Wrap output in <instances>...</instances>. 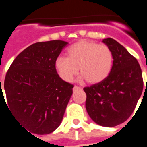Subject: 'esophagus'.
Instances as JSON below:
<instances>
[{"mask_svg": "<svg viewBox=\"0 0 147 147\" xmlns=\"http://www.w3.org/2000/svg\"><path fill=\"white\" fill-rule=\"evenodd\" d=\"M79 89H81V87L77 86H75L74 87V90H79Z\"/></svg>", "mask_w": 147, "mask_h": 147, "instance_id": "obj_1", "label": "esophagus"}]
</instances>
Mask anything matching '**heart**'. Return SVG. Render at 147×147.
<instances>
[{
  "label": "heart",
  "mask_w": 147,
  "mask_h": 147,
  "mask_svg": "<svg viewBox=\"0 0 147 147\" xmlns=\"http://www.w3.org/2000/svg\"><path fill=\"white\" fill-rule=\"evenodd\" d=\"M113 53L105 45L94 41H78L67 49V57L59 56L54 65L60 78L70 82L77 75L79 68L82 78L89 83L102 82L110 74L113 66Z\"/></svg>",
  "instance_id": "b5f03b06"
}]
</instances>
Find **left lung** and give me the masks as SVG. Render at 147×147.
Here are the masks:
<instances>
[{"label": "left lung", "mask_w": 147, "mask_h": 147, "mask_svg": "<svg viewBox=\"0 0 147 147\" xmlns=\"http://www.w3.org/2000/svg\"><path fill=\"white\" fill-rule=\"evenodd\" d=\"M102 42L113 53L111 71L102 82L83 90L91 119L100 126L113 127L126 122L132 114L142 93L143 80L137 59L124 46L110 37Z\"/></svg>", "instance_id": "left-lung-1"}]
</instances>
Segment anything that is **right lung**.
Segmentation results:
<instances>
[{
  "label": "right lung",
  "instance_id": "right-lung-1",
  "mask_svg": "<svg viewBox=\"0 0 147 147\" xmlns=\"http://www.w3.org/2000/svg\"><path fill=\"white\" fill-rule=\"evenodd\" d=\"M67 44L54 40L31 45L18 54L6 74L7 104L2 89L1 102L2 98L17 121L31 133H52L62 121L74 86L59 77L54 62Z\"/></svg>",
  "mask_w": 147,
  "mask_h": 147
}]
</instances>
